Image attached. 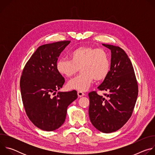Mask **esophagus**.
I'll use <instances>...</instances> for the list:
<instances>
[{
  "instance_id": "34e87169",
  "label": "esophagus",
  "mask_w": 155,
  "mask_h": 155,
  "mask_svg": "<svg viewBox=\"0 0 155 155\" xmlns=\"http://www.w3.org/2000/svg\"><path fill=\"white\" fill-rule=\"evenodd\" d=\"M77 94H78V96L79 97H83V96H84L85 95L84 93H83V92H81V91H78V92H77Z\"/></svg>"
}]
</instances>
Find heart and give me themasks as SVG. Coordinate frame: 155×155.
Returning <instances> with one entry per match:
<instances>
[{
	"instance_id": "b5f03b06",
	"label": "heart",
	"mask_w": 155,
	"mask_h": 155,
	"mask_svg": "<svg viewBox=\"0 0 155 155\" xmlns=\"http://www.w3.org/2000/svg\"><path fill=\"white\" fill-rule=\"evenodd\" d=\"M70 59L61 58L56 62L57 71L65 77L74 75L80 68L81 73L68 81L69 90L86 91L94 80H104L110 71L109 57L103 49L81 46L71 52Z\"/></svg>"
}]
</instances>
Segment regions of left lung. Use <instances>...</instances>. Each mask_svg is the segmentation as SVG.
I'll return each mask as SVG.
<instances>
[{
	"instance_id": "1",
	"label": "left lung",
	"mask_w": 155,
	"mask_h": 155,
	"mask_svg": "<svg viewBox=\"0 0 155 155\" xmlns=\"http://www.w3.org/2000/svg\"><path fill=\"white\" fill-rule=\"evenodd\" d=\"M111 51L110 70L98 86L105 99L96 91L88 94L89 116L92 124L104 133L115 132L130 118L138 96V85L133 66L125 51L119 47L102 44Z\"/></svg>"
}]
</instances>
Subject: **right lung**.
<instances>
[{
    "instance_id": "1",
    "label": "right lung",
    "mask_w": 155,
    "mask_h": 155,
    "mask_svg": "<svg viewBox=\"0 0 155 155\" xmlns=\"http://www.w3.org/2000/svg\"><path fill=\"white\" fill-rule=\"evenodd\" d=\"M71 41L40 46L26 63L20 80L21 97L26 113L39 129L53 131L65 121L68 106L78 97L75 90L59 91L65 80L56 70V62Z\"/></svg>"
}]
</instances>
